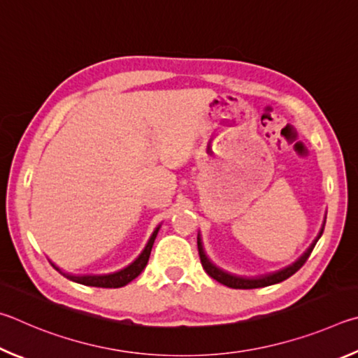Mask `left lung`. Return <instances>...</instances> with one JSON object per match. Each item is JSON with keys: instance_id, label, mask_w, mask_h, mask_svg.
Instances as JSON below:
<instances>
[{"instance_id": "8db88e82", "label": "left lung", "mask_w": 358, "mask_h": 358, "mask_svg": "<svg viewBox=\"0 0 358 358\" xmlns=\"http://www.w3.org/2000/svg\"><path fill=\"white\" fill-rule=\"evenodd\" d=\"M322 233H324V227L321 229V233H319V236L315 239V242H313L311 245H310V248L306 250V252L302 256H300V258L296 262H294V264L287 266L285 268H281V271L275 272V273L262 275V277H256V278L237 277V275H231V273L224 272V271H222V268H218L217 266L212 264V262L208 259V256H206V253H204L203 243H201V239H199V234H198L199 259H201V264H203V268L206 271V273H208L210 278L217 280L218 283H222L224 286L233 287V289H255V287H266V286H271V285H277V283H280V281H285L286 278H289L291 275L296 273L299 268L305 264L306 259L310 258L313 248H315L316 242L319 241V237L322 236Z\"/></svg>"}]
</instances>
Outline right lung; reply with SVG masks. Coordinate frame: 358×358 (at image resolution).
<instances>
[{
  "label": "right lung",
  "instance_id": "1",
  "mask_svg": "<svg viewBox=\"0 0 358 358\" xmlns=\"http://www.w3.org/2000/svg\"><path fill=\"white\" fill-rule=\"evenodd\" d=\"M159 229H160V227L155 228V231L152 233V236H150V239L148 242V245L144 247L141 255L138 256V258L131 262L130 266H127L119 272L108 273V275H69V273L61 272L55 264H52V266L59 273L64 275L67 280H72V281H75V283H80L85 286H96V287H122L127 283H130L131 280H135L138 275L143 272V268L146 267L149 256H150V250H152L154 241L157 237V233H159Z\"/></svg>",
  "mask_w": 358,
  "mask_h": 358
}]
</instances>
